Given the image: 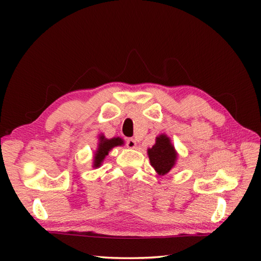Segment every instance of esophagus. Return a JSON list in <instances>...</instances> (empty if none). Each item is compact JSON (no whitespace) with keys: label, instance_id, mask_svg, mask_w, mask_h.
<instances>
[{"label":"esophagus","instance_id":"obj_1","mask_svg":"<svg viewBox=\"0 0 261 261\" xmlns=\"http://www.w3.org/2000/svg\"><path fill=\"white\" fill-rule=\"evenodd\" d=\"M131 140H132V139H131Z\"/></svg>","mask_w":261,"mask_h":261}]
</instances>
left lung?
Listing matches in <instances>:
<instances>
[{
	"mask_svg": "<svg viewBox=\"0 0 261 261\" xmlns=\"http://www.w3.org/2000/svg\"><path fill=\"white\" fill-rule=\"evenodd\" d=\"M99 142H98V147H97V150L94 154V166L93 167H99V166L102 165L104 158L108 156L109 151L111 149L116 147V146H120L121 143V139L119 140L118 138H112V139H107V138L104 137V135H99Z\"/></svg>",
	"mask_w": 261,
	"mask_h": 261,
	"instance_id": "left-lung-1",
	"label": "left lung"
}]
</instances>
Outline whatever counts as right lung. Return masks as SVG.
I'll use <instances>...</instances> for the list:
<instances>
[{"label": "right lung", "instance_id": "right-lung-1", "mask_svg": "<svg viewBox=\"0 0 261 261\" xmlns=\"http://www.w3.org/2000/svg\"><path fill=\"white\" fill-rule=\"evenodd\" d=\"M148 156L151 166L159 175H166L176 165L177 152L169 137L165 134L156 138V143L148 149Z\"/></svg>", "mask_w": 261, "mask_h": 261}]
</instances>
